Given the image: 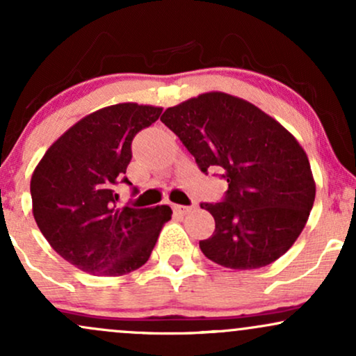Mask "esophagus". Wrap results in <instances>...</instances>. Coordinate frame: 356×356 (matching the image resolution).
Returning <instances> with one entry per match:
<instances>
[{
    "mask_svg": "<svg viewBox=\"0 0 356 356\" xmlns=\"http://www.w3.org/2000/svg\"><path fill=\"white\" fill-rule=\"evenodd\" d=\"M194 209V206H179V204H174V211L177 212V214H187V212H191Z\"/></svg>",
    "mask_w": 356,
    "mask_h": 356,
    "instance_id": "34e87169",
    "label": "esophagus"
}]
</instances>
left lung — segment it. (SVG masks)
Wrapping results in <instances>:
<instances>
[{
  "label": "left lung",
  "mask_w": 356,
  "mask_h": 356,
  "mask_svg": "<svg viewBox=\"0 0 356 356\" xmlns=\"http://www.w3.org/2000/svg\"><path fill=\"white\" fill-rule=\"evenodd\" d=\"M161 120L181 138L204 174L227 181L220 202H202L216 220L199 241L207 259L231 269H256L295 244L314 202L312 167L283 125L249 102L202 93L167 108Z\"/></svg>",
  "instance_id": "8db88e82"
}]
</instances>
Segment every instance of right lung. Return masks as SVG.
Here are the masks:
<instances>
[{
    "instance_id": "obj_1",
    "label": "right lung",
    "mask_w": 356,
    "mask_h": 356,
    "mask_svg": "<svg viewBox=\"0 0 356 356\" xmlns=\"http://www.w3.org/2000/svg\"><path fill=\"white\" fill-rule=\"evenodd\" d=\"M161 107L117 104L90 113L53 144L31 175L33 216L50 246L97 276H122L149 261L169 206L118 207L132 140Z\"/></svg>"
}]
</instances>
